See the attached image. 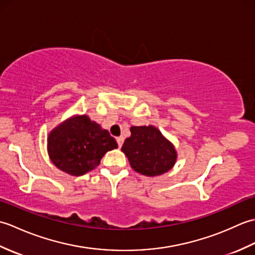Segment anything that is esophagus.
Listing matches in <instances>:
<instances>
[{"instance_id": "esophagus-1", "label": "esophagus", "mask_w": 255, "mask_h": 255, "mask_svg": "<svg viewBox=\"0 0 255 255\" xmlns=\"http://www.w3.org/2000/svg\"><path fill=\"white\" fill-rule=\"evenodd\" d=\"M116 140H117L118 147L122 148V145H123V143H124V137H118V138H116Z\"/></svg>"}]
</instances>
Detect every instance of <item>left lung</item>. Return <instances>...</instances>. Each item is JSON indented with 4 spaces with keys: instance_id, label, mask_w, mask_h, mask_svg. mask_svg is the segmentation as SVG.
<instances>
[{
    "instance_id": "left-lung-1",
    "label": "left lung",
    "mask_w": 255,
    "mask_h": 255,
    "mask_svg": "<svg viewBox=\"0 0 255 255\" xmlns=\"http://www.w3.org/2000/svg\"><path fill=\"white\" fill-rule=\"evenodd\" d=\"M131 136L125 140L122 151L132 169L142 175L156 176L174 166L177 153L169 140L154 126H132Z\"/></svg>"
}]
</instances>
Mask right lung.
Listing matches in <instances>:
<instances>
[{"label": "right lung", "mask_w": 255, "mask_h": 255, "mask_svg": "<svg viewBox=\"0 0 255 255\" xmlns=\"http://www.w3.org/2000/svg\"><path fill=\"white\" fill-rule=\"evenodd\" d=\"M116 148L118 144L110 132L86 115L67 119L48 136L51 162L73 176L94 170L107 151Z\"/></svg>", "instance_id": "1"}]
</instances>
